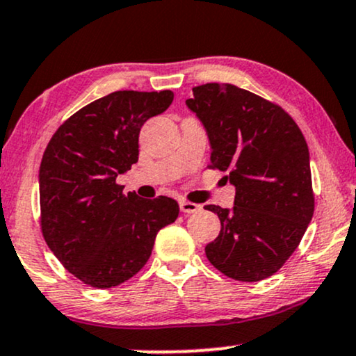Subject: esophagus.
I'll return each mask as SVG.
<instances>
[{
  "label": "esophagus",
  "instance_id": "esophagus-1",
  "mask_svg": "<svg viewBox=\"0 0 356 356\" xmlns=\"http://www.w3.org/2000/svg\"><path fill=\"white\" fill-rule=\"evenodd\" d=\"M179 207L184 213H195V211L200 210V205L193 204V202H187V200H181L179 202Z\"/></svg>",
  "mask_w": 356,
  "mask_h": 356
}]
</instances>
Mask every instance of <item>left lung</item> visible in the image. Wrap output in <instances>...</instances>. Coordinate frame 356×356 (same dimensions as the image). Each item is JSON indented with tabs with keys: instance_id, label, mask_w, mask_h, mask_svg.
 Here are the masks:
<instances>
[{
	"instance_id": "obj_1",
	"label": "left lung",
	"mask_w": 356,
	"mask_h": 356,
	"mask_svg": "<svg viewBox=\"0 0 356 356\" xmlns=\"http://www.w3.org/2000/svg\"><path fill=\"white\" fill-rule=\"evenodd\" d=\"M186 105L204 124L210 168L235 187L232 209L218 215V236L207 258L225 276L243 282L266 279L294 253L314 215L309 147L281 106L235 85L192 88Z\"/></svg>"
}]
</instances>
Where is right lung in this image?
Instances as JSON below:
<instances>
[{
  "label": "right lung",
  "mask_w": 356,
  "mask_h": 356,
  "mask_svg": "<svg viewBox=\"0 0 356 356\" xmlns=\"http://www.w3.org/2000/svg\"><path fill=\"white\" fill-rule=\"evenodd\" d=\"M172 100L170 90L113 92L72 115L44 151V240L85 284L108 289L133 277L149 259L157 232L177 218L174 199L126 195L116 184L118 174L138 163L141 126Z\"/></svg>",
  "instance_id": "add662e5"
}]
</instances>
